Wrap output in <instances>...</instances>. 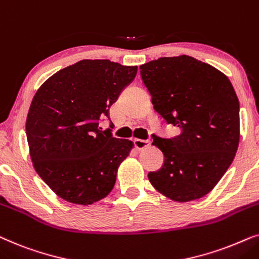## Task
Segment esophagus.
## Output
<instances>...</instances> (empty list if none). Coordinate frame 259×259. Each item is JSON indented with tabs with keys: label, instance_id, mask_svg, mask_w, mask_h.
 <instances>
[{
	"label": "esophagus",
	"instance_id": "esophagus-1",
	"mask_svg": "<svg viewBox=\"0 0 259 259\" xmlns=\"http://www.w3.org/2000/svg\"><path fill=\"white\" fill-rule=\"evenodd\" d=\"M134 143H135V147L137 149H144V148H148L150 146L149 140H135Z\"/></svg>",
	"mask_w": 259,
	"mask_h": 259
}]
</instances>
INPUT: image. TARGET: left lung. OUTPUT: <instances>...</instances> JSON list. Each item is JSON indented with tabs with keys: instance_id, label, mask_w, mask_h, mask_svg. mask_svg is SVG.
Wrapping results in <instances>:
<instances>
[{
	"instance_id": "obj_1",
	"label": "left lung",
	"mask_w": 259,
	"mask_h": 259,
	"mask_svg": "<svg viewBox=\"0 0 259 259\" xmlns=\"http://www.w3.org/2000/svg\"><path fill=\"white\" fill-rule=\"evenodd\" d=\"M141 77L154 110L180 134H153L163 164L149 171L150 184L174 201L200 199L218 184L239 144V101L229 78L188 55L141 65Z\"/></svg>"
}]
</instances>
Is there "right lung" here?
<instances>
[{"label": "right lung", "mask_w": 259, "mask_h": 259, "mask_svg": "<svg viewBox=\"0 0 259 259\" xmlns=\"http://www.w3.org/2000/svg\"><path fill=\"white\" fill-rule=\"evenodd\" d=\"M137 66L80 60L48 78L30 104L26 134L39 177L61 199L90 205L112 191L133 142L103 130L102 120Z\"/></svg>", "instance_id": "obj_1"}]
</instances>
